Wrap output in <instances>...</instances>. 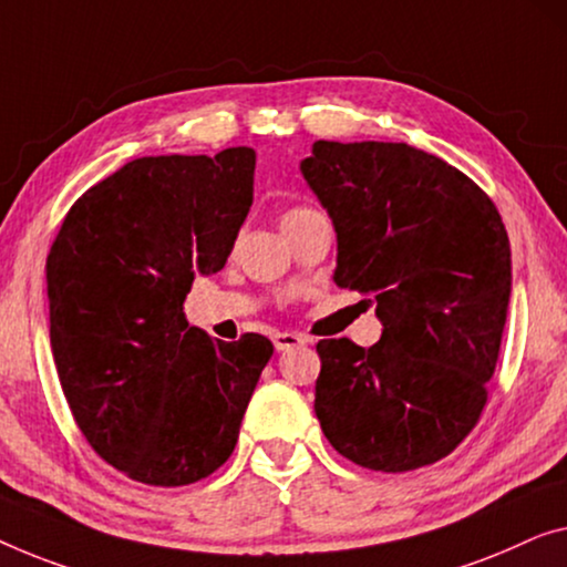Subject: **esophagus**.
<instances>
[{
	"mask_svg": "<svg viewBox=\"0 0 567 567\" xmlns=\"http://www.w3.org/2000/svg\"><path fill=\"white\" fill-rule=\"evenodd\" d=\"M272 341H275L277 351H287V349H295V346L308 343V338L298 336V333H275Z\"/></svg>",
	"mask_w": 567,
	"mask_h": 567,
	"instance_id": "1",
	"label": "esophagus"
}]
</instances>
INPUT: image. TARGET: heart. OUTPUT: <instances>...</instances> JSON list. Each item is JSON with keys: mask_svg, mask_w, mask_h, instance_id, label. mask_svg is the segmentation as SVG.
Instances as JSON below:
<instances>
[{"mask_svg": "<svg viewBox=\"0 0 567 567\" xmlns=\"http://www.w3.org/2000/svg\"><path fill=\"white\" fill-rule=\"evenodd\" d=\"M306 210H310V208H290V210H287V214L282 216V221H285V218H292V216H298V214H306Z\"/></svg>", "mask_w": 567, "mask_h": 567, "instance_id": "1", "label": "heart"}]
</instances>
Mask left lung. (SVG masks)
Wrapping results in <instances>:
<instances>
[{
    "mask_svg": "<svg viewBox=\"0 0 567 567\" xmlns=\"http://www.w3.org/2000/svg\"><path fill=\"white\" fill-rule=\"evenodd\" d=\"M300 173L331 216L333 280L371 295L382 338L320 341L316 415L343 458L384 473L445 458L481 417L512 292L499 210L404 142L312 145Z\"/></svg>",
    "mask_w": 567,
    "mask_h": 567,
    "instance_id": "1",
    "label": "left lung"
}]
</instances>
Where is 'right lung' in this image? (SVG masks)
<instances>
[{
	"label": "right lung",
	"instance_id": "obj_1",
	"mask_svg": "<svg viewBox=\"0 0 567 567\" xmlns=\"http://www.w3.org/2000/svg\"><path fill=\"white\" fill-rule=\"evenodd\" d=\"M251 147L137 157L73 203L48 255L50 346L91 447L150 486L206 478L234 453L272 341L224 343L183 312L229 259L255 198Z\"/></svg>",
	"mask_w": 567,
	"mask_h": 567
}]
</instances>
